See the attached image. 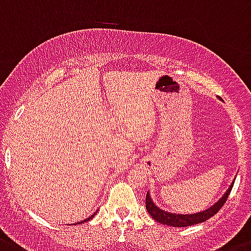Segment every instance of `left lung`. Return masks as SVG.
I'll list each match as a JSON object with an SVG mask.
<instances>
[{
	"mask_svg": "<svg viewBox=\"0 0 251 251\" xmlns=\"http://www.w3.org/2000/svg\"><path fill=\"white\" fill-rule=\"evenodd\" d=\"M233 182L229 185L228 190L225 193V195L221 198L220 201H217L216 204H213L210 208H208V209L203 210V212H198V213L194 214L171 213V212H167V210H163L159 207H157L154 201H151V197L149 195V193H147V198H145V207H147V210H148V213L151 214V218L157 221V222L162 223V225H168V226L172 227L193 226V225H198V223H201L204 221L209 220L210 217H213L223 207V204L226 203L227 198H228L229 193L232 190Z\"/></svg>",
	"mask_w": 251,
	"mask_h": 251,
	"instance_id": "left-lung-1",
	"label": "left lung"
}]
</instances>
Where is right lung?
<instances>
[{"label": "right lung", "mask_w": 251, "mask_h": 251, "mask_svg": "<svg viewBox=\"0 0 251 251\" xmlns=\"http://www.w3.org/2000/svg\"><path fill=\"white\" fill-rule=\"evenodd\" d=\"M96 213H97V212H96ZM96 213H94V214H96ZM94 214H92V216H90V217H88V218H86V220H83V221H81V222H79V223H77V225H80V223H84V222H86V221H90V220H92V218H93V217H94Z\"/></svg>", "instance_id": "add662e5"}]
</instances>
